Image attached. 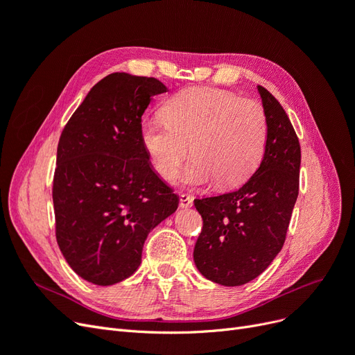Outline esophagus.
<instances>
[{"mask_svg": "<svg viewBox=\"0 0 355 355\" xmlns=\"http://www.w3.org/2000/svg\"><path fill=\"white\" fill-rule=\"evenodd\" d=\"M192 202H194V198H192L191 196H188V194H180V197H179V206H180L182 209H189V207H192Z\"/></svg>", "mask_w": 355, "mask_h": 355, "instance_id": "34e87169", "label": "esophagus"}]
</instances>
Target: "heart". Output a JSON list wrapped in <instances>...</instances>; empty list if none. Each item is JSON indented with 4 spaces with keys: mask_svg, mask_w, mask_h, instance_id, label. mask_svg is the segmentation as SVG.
<instances>
[{
    "mask_svg": "<svg viewBox=\"0 0 355 355\" xmlns=\"http://www.w3.org/2000/svg\"><path fill=\"white\" fill-rule=\"evenodd\" d=\"M163 120L142 124V144L157 173L171 180L189 153L184 182L191 187L209 184L234 188L252 176L261 164L268 135L261 103L231 92L191 87L164 103Z\"/></svg>",
    "mask_w": 355,
    "mask_h": 355,
    "instance_id": "obj_1",
    "label": "heart"
}]
</instances>
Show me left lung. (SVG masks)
<instances>
[{
	"label": "left lung",
	"instance_id": "1",
	"mask_svg": "<svg viewBox=\"0 0 355 355\" xmlns=\"http://www.w3.org/2000/svg\"><path fill=\"white\" fill-rule=\"evenodd\" d=\"M257 90L268 121L261 166L240 189L194 200L202 218L194 262L207 280L230 287L252 282L280 253L299 194V139L280 102Z\"/></svg>",
	"mask_w": 355,
	"mask_h": 355
}]
</instances>
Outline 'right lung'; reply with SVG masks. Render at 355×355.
Returning <instances> with one entry per match:
<instances>
[{
  "label": "right lung",
  "instance_id": "add662e5",
  "mask_svg": "<svg viewBox=\"0 0 355 355\" xmlns=\"http://www.w3.org/2000/svg\"><path fill=\"white\" fill-rule=\"evenodd\" d=\"M167 92L157 78L114 72L93 85L60 135L53 178L59 249L84 280L130 277L144 244L179 197L155 173L142 144V115Z\"/></svg>",
  "mask_w": 355,
  "mask_h": 355
}]
</instances>
